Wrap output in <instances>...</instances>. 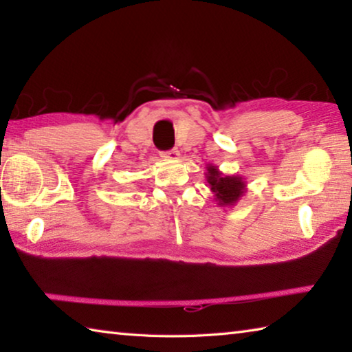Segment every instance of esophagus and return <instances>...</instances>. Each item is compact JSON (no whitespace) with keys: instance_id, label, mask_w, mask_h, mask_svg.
I'll return each mask as SVG.
<instances>
[{"instance_id":"esophagus-1","label":"esophagus","mask_w":352,"mask_h":352,"mask_svg":"<svg viewBox=\"0 0 352 352\" xmlns=\"http://www.w3.org/2000/svg\"><path fill=\"white\" fill-rule=\"evenodd\" d=\"M178 151L177 148H170V151H166V152H162V157L166 158V160H177L178 158Z\"/></svg>"}]
</instances>
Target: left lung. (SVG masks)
<instances>
[{
	"label": "left lung",
	"mask_w": 352,
	"mask_h": 352,
	"mask_svg": "<svg viewBox=\"0 0 352 352\" xmlns=\"http://www.w3.org/2000/svg\"><path fill=\"white\" fill-rule=\"evenodd\" d=\"M206 182L210 183V188L214 192L217 205L231 206L239 200L245 192V182L239 175H222L216 166H208Z\"/></svg>",
	"instance_id": "obj_1"
}]
</instances>
